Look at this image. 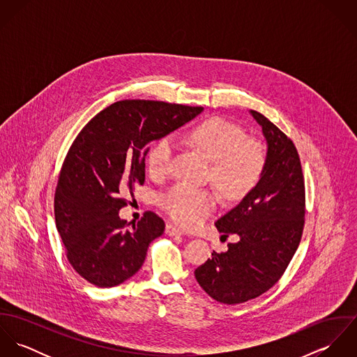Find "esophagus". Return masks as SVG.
Here are the masks:
<instances>
[{"label":"esophagus","mask_w":357,"mask_h":357,"mask_svg":"<svg viewBox=\"0 0 357 357\" xmlns=\"http://www.w3.org/2000/svg\"><path fill=\"white\" fill-rule=\"evenodd\" d=\"M165 232H166V235H169V236H180V235H183V232H181L178 228H176L174 225H172V224H166Z\"/></svg>","instance_id":"1"}]
</instances>
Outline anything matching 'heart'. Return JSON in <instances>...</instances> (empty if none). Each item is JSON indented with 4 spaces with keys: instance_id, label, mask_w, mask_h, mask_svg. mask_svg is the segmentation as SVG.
Segmentation results:
<instances>
[{
    "instance_id": "obj_1",
    "label": "heart",
    "mask_w": 357,
    "mask_h": 357,
    "mask_svg": "<svg viewBox=\"0 0 357 357\" xmlns=\"http://www.w3.org/2000/svg\"><path fill=\"white\" fill-rule=\"evenodd\" d=\"M246 137L241 126L220 116L204 119L183 136L211 159V180L228 199H239L253 190L266 165L264 144ZM173 153L170 137H162L153 144L147 156L151 177L162 178L167 174ZM160 206L178 225L195 228L214 210L215 197L207 190L177 184L162 197Z\"/></svg>"
}]
</instances>
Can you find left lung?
I'll return each mask as SVG.
<instances>
[{
	"label": "left lung",
	"mask_w": 357,
	"mask_h": 357,
	"mask_svg": "<svg viewBox=\"0 0 357 357\" xmlns=\"http://www.w3.org/2000/svg\"><path fill=\"white\" fill-rule=\"evenodd\" d=\"M266 140V165L255 188L215 221L238 243L211 253L195 269L204 291L218 303L242 304L268 291L298 249L305 222V184L294 143L268 118L250 111Z\"/></svg>",
	"instance_id": "1"
}]
</instances>
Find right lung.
<instances>
[{"label": "right lung", "mask_w": 357, "mask_h": 357, "mask_svg": "<svg viewBox=\"0 0 357 357\" xmlns=\"http://www.w3.org/2000/svg\"><path fill=\"white\" fill-rule=\"evenodd\" d=\"M202 111L204 107L183 104L121 100L78 133L59 174L54 220L71 266L85 280L114 287L142 268L165 222L146 211L140 221L128 224L118 213L135 187L144 184L150 144Z\"/></svg>", "instance_id": "right-lung-1"}]
</instances>
